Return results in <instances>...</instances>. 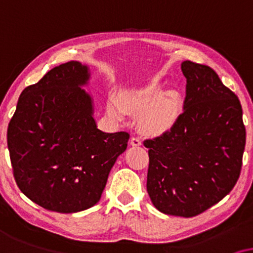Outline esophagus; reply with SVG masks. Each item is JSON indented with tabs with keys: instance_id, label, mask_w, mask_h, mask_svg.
Returning a JSON list of instances; mask_svg holds the SVG:
<instances>
[{
	"instance_id": "34e87169",
	"label": "esophagus",
	"mask_w": 253,
	"mask_h": 253,
	"mask_svg": "<svg viewBox=\"0 0 253 253\" xmlns=\"http://www.w3.org/2000/svg\"><path fill=\"white\" fill-rule=\"evenodd\" d=\"M130 144L134 147H139L142 144V140L140 139V137H136V136H133L132 139H130Z\"/></svg>"
}]
</instances>
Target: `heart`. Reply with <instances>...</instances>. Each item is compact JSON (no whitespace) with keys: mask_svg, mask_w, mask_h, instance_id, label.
<instances>
[{"mask_svg":"<svg viewBox=\"0 0 253 253\" xmlns=\"http://www.w3.org/2000/svg\"><path fill=\"white\" fill-rule=\"evenodd\" d=\"M107 113L116 120H123L125 113L139 116V127L143 133L162 135L172 129L180 113L179 100L172 93L163 95L158 83L124 92L117 102L111 100Z\"/></svg>","mask_w":253,"mask_h":253,"instance_id":"b5f03b06","label":"heart"}]
</instances>
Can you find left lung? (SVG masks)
<instances>
[{"instance_id":"obj_1","label":"left lung","mask_w":253,"mask_h":253,"mask_svg":"<svg viewBox=\"0 0 253 253\" xmlns=\"http://www.w3.org/2000/svg\"><path fill=\"white\" fill-rule=\"evenodd\" d=\"M181 72L186 77L183 113L172 129L144 141L147 191L162 213L192 217L234 188L247 132L240 99L211 67L184 61Z\"/></svg>"}]
</instances>
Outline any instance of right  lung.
<instances>
[{"mask_svg": "<svg viewBox=\"0 0 253 253\" xmlns=\"http://www.w3.org/2000/svg\"><path fill=\"white\" fill-rule=\"evenodd\" d=\"M87 66L54 67L19 96L6 133L19 190L45 210L76 213L98 203L129 134L104 133L82 89Z\"/></svg>", "mask_w": 253, "mask_h": 253, "instance_id": "1", "label": "right lung"}]
</instances>
